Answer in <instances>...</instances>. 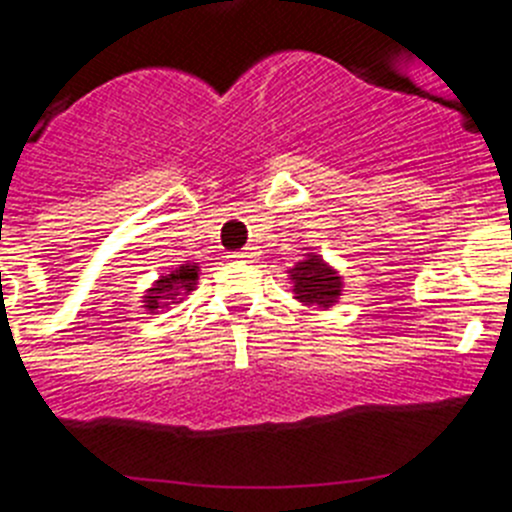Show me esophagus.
<instances>
[{
	"instance_id": "esophagus-1",
	"label": "esophagus",
	"mask_w": 512,
	"mask_h": 512,
	"mask_svg": "<svg viewBox=\"0 0 512 512\" xmlns=\"http://www.w3.org/2000/svg\"><path fill=\"white\" fill-rule=\"evenodd\" d=\"M233 259H238V261H251V259H256V251H253V248H241V251H235V253H233Z\"/></svg>"
}]
</instances>
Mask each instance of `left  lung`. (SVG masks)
Listing matches in <instances>:
<instances>
[{
	"mask_svg": "<svg viewBox=\"0 0 512 512\" xmlns=\"http://www.w3.org/2000/svg\"><path fill=\"white\" fill-rule=\"evenodd\" d=\"M289 277L295 282L297 300L305 305L330 307L341 295V277L320 256H307L289 271Z\"/></svg>",
	"mask_w": 512,
	"mask_h": 512,
	"instance_id": "obj_1",
	"label": "left lung"
}]
</instances>
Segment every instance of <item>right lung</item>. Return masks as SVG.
<instances>
[{"label": "right lung", "mask_w": 512, "mask_h": 512, "mask_svg": "<svg viewBox=\"0 0 512 512\" xmlns=\"http://www.w3.org/2000/svg\"><path fill=\"white\" fill-rule=\"evenodd\" d=\"M194 284H197V266H179V269L174 271V274H169V277H161L156 284H153V289H148L146 295V310H158V307H164L169 300H176L179 295H184V292H192Z\"/></svg>", "instance_id": "add662e5"}]
</instances>
